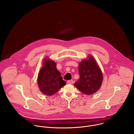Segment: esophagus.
<instances>
[{
	"instance_id": "1",
	"label": "esophagus",
	"mask_w": 134,
	"mask_h": 134,
	"mask_svg": "<svg viewBox=\"0 0 134 134\" xmlns=\"http://www.w3.org/2000/svg\"><path fill=\"white\" fill-rule=\"evenodd\" d=\"M67 83L70 84H73L74 83V81L73 80H69L67 81Z\"/></svg>"
}]
</instances>
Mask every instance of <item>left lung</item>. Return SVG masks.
Segmentation results:
<instances>
[{"label":"left lung","instance_id":"left-lung-1","mask_svg":"<svg viewBox=\"0 0 134 134\" xmlns=\"http://www.w3.org/2000/svg\"><path fill=\"white\" fill-rule=\"evenodd\" d=\"M88 60L82 61L79 66L80 78L74 86L82 93L91 94L95 93L101 86L103 76L102 72L92 56Z\"/></svg>","mask_w":134,"mask_h":134}]
</instances>
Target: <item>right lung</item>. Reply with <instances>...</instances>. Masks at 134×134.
Segmentation results:
<instances>
[{"mask_svg": "<svg viewBox=\"0 0 134 134\" xmlns=\"http://www.w3.org/2000/svg\"><path fill=\"white\" fill-rule=\"evenodd\" d=\"M44 66L40 71L37 83L43 93L51 96L66 84L61 73L56 68V63L50 60L45 59Z\"/></svg>", "mask_w": 134, "mask_h": 134, "instance_id": "add662e5", "label": "right lung"}]
</instances>
